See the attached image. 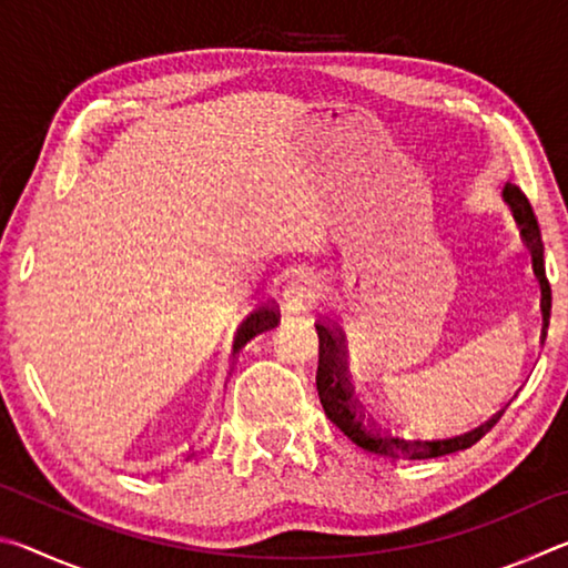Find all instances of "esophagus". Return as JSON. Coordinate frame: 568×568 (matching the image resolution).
Listing matches in <instances>:
<instances>
[{"mask_svg":"<svg viewBox=\"0 0 568 568\" xmlns=\"http://www.w3.org/2000/svg\"><path fill=\"white\" fill-rule=\"evenodd\" d=\"M323 297V285L315 281L313 275H297L291 283L285 285L283 291V303L285 311L297 313V311H307L313 307Z\"/></svg>","mask_w":568,"mask_h":568,"instance_id":"obj_1","label":"esophagus"}]
</instances>
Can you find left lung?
<instances>
[{"label":"left lung","mask_w":568,"mask_h":568,"mask_svg":"<svg viewBox=\"0 0 568 568\" xmlns=\"http://www.w3.org/2000/svg\"><path fill=\"white\" fill-rule=\"evenodd\" d=\"M504 203L511 210L518 230H521V237L531 253V265L534 275L541 287V313H544V328H549L551 318V287L546 281V267H544V240H541V227H538V220L534 215V207L528 203V197L521 190L511 182H506L501 192ZM315 331H318V376H315V386H318V396L323 403L325 416H328L335 426H338L345 436H348L355 446L363 450H371V454L388 456V458H438L456 454V450L470 448L478 444L488 430H491L498 418L504 416L501 408L494 413L491 418L480 423L474 430H466L460 436H448V438H410V436H390L386 430H381L371 418H365L363 408L358 400L353 398V388L345 376V351H343V338L338 331L333 328L331 323H315Z\"/></svg>","instance_id":"1"}]
</instances>
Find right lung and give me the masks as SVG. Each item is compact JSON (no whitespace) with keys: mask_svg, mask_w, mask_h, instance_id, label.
<instances>
[{"mask_svg":"<svg viewBox=\"0 0 568 568\" xmlns=\"http://www.w3.org/2000/svg\"><path fill=\"white\" fill-rule=\"evenodd\" d=\"M277 321H281V313H277L275 307H271V305L257 307V311L250 313L247 321H245L243 325H240L235 348H243V345H245L250 338H255V335H261V333H265V331L275 328Z\"/></svg>","mask_w":568,"mask_h":568,"instance_id":"obj_1","label":"right lung"}]
</instances>
